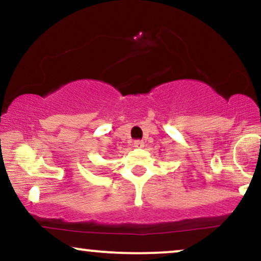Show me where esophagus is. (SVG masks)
I'll list each match as a JSON object with an SVG mask.
<instances>
[{
  "mask_svg": "<svg viewBox=\"0 0 261 261\" xmlns=\"http://www.w3.org/2000/svg\"><path fill=\"white\" fill-rule=\"evenodd\" d=\"M143 145H145V143H143L142 140H135L134 141L135 147H143Z\"/></svg>",
  "mask_w": 261,
  "mask_h": 261,
  "instance_id": "1",
  "label": "esophagus"
}]
</instances>
